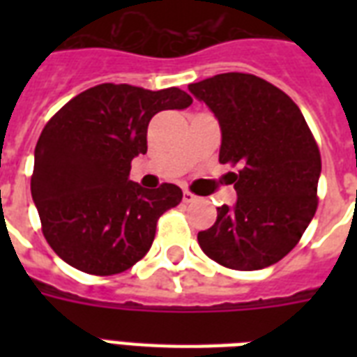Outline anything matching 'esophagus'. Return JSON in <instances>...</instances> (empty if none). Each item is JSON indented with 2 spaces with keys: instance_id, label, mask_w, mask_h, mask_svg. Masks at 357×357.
<instances>
[{
  "instance_id": "34e87169",
  "label": "esophagus",
  "mask_w": 357,
  "mask_h": 357,
  "mask_svg": "<svg viewBox=\"0 0 357 357\" xmlns=\"http://www.w3.org/2000/svg\"><path fill=\"white\" fill-rule=\"evenodd\" d=\"M198 200V196L192 195L190 190H183V202L185 204H192V202Z\"/></svg>"
}]
</instances>
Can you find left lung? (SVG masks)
<instances>
[{
  "label": "left lung",
  "instance_id": "obj_1",
  "mask_svg": "<svg viewBox=\"0 0 357 357\" xmlns=\"http://www.w3.org/2000/svg\"><path fill=\"white\" fill-rule=\"evenodd\" d=\"M217 116L218 161L231 172L234 207L198 234L207 257L234 271H259L298 244L317 211L321 151L298 105L257 75L229 72L189 85Z\"/></svg>",
  "mask_w": 357,
  "mask_h": 357
}]
</instances>
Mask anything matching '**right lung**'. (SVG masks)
I'll return each mask as SVG.
<instances>
[{
	"mask_svg": "<svg viewBox=\"0 0 357 357\" xmlns=\"http://www.w3.org/2000/svg\"><path fill=\"white\" fill-rule=\"evenodd\" d=\"M192 98L176 86L103 83L72 98L42 129L31 195L53 252L86 274L111 276L148 254L157 220L183 198L178 185L144 189L129 179L148 150V123Z\"/></svg>",
	"mask_w": 357,
	"mask_h": 357,
	"instance_id": "obj_1",
	"label": "right lung"
}]
</instances>
